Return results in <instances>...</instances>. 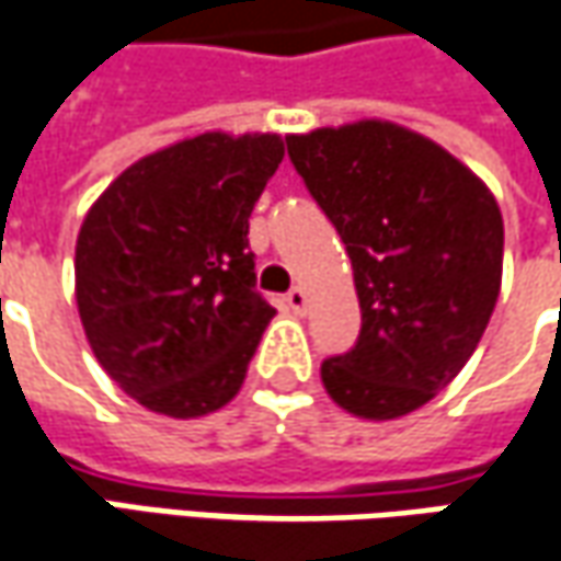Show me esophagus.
<instances>
[{
	"label": "esophagus",
	"instance_id": "obj_1",
	"mask_svg": "<svg viewBox=\"0 0 561 561\" xmlns=\"http://www.w3.org/2000/svg\"><path fill=\"white\" fill-rule=\"evenodd\" d=\"M285 307H288L291 313H305V307H307L305 288H291V291L285 295Z\"/></svg>",
	"mask_w": 561,
	"mask_h": 561
}]
</instances>
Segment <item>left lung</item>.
I'll return each instance as SVG.
<instances>
[{
    "instance_id": "left-lung-1",
    "label": "left lung",
    "mask_w": 561,
    "mask_h": 561,
    "mask_svg": "<svg viewBox=\"0 0 561 561\" xmlns=\"http://www.w3.org/2000/svg\"><path fill=\"white\" fill-rule=\"evenodd\" d=\"M288 157L352 256L360 335L320 367L329 399L396 421L474 354L502 285L493 191L436 140L382 118L288 135Z\"/></svg>"
}]
</instances>
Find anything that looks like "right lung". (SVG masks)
I'll list each match as a JSON object with an SVG mask.
<instances>
[{"mask_svg": "<svg viewBox=\"0 0 561 561\" xmlns=\"http://www.w3.org/2000/svg\"><path fill=\"white\" fill-rule=\"evenodd\" d=\"M282 157L279 135L184 137L87 209L78 313L100 367L137 404L191 421L238 396L276 317L254 288L248 219Z\"/></svg>", "mask_w": 561, "mask_h": 561, "instance_id": "1", "label": "right lung"}]
</instances>
